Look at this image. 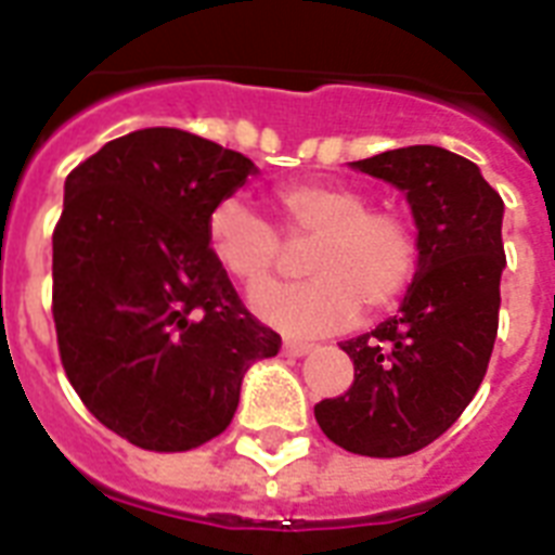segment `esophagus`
<instances>
[{
	"instance_id": "34e87169",
	"label": "esophagus",
	"mask_w": 555,
	"mask_h": 555,
	"mask_svg": "<svg viewBox=\"0 0 555 555\" xmlns=\"http://www.w3.org/2000/svg\"><path fill=\"white\" fill-rule=\"evenodd\" d=\"M313 343H305V339H285V346H282V351L291 357H305V354H311L313 351Z\"/></svg>"
}]
</instances>
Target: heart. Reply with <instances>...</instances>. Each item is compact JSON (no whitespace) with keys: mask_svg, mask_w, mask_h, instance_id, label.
<instances>
[{"mask_svg":"<svg viewBox=\"0 0 555 555\" xmlns=\"http://www.w3.org/2000/svg\"><path fill=\"white\" fill-rule=\"evenodd\" d=\"M363 186L343 181H294L276 190L291 235H317L302 285H264L282 268V235L242 198L218 201L207 218L209 247L227 273L247 287L253 311L291 334H328L351 325L363 302L383 311L409 291L417 273L412 218L369 207Z\"/></svg>","mask_w":555,"mask_h":555,"instance_id":"heart-1","label":"heart"}]
</instances>
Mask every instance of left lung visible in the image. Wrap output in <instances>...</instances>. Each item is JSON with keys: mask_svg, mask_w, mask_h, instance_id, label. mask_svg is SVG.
<instances>
[{"mask_svg": "<svg viewBox=\"0 0 555 555\" xmlns=\"http://www.w3.org/2000/svg\"><path fill=\"white\" fill-rule=\"evenodd\" d=\"M351 167L405 192L421 256L397 317L343 343L354 360L351 388L320 400L313 414L354 455H412L461 417L490 365L507 268L504 201L473 160L440 146Z\"/></svg>", "mask_w": 555, "mask_h": 555, "instance_id": "left-lung-1", "label": "left lung"}]
</instances>
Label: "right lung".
I'll list each match as a JSON object with an SVG mask.
<instances>
[{
  "label": "right lung",
  "instance_id": "add662e5",
  "mask_svg": "<svg viewBox=\"0 0 555 555\" xmlns=\"http://www.w3.org/2000/svg\"><path fill=\"white\" fill-rule=\"evenodd\" d=\"M259 169L184 129L108 141L65 178L54 230L60 360L94 417L150 452L230 426L242 379L282 339L242 305L207 218Z\"/></svg>",
  "mask_w": 555,
  "mask_h": 555
}]
</instances>
